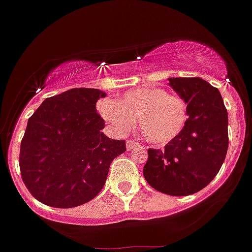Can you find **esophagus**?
I'll list each match as a JSON object with an SVG mask.
<instances>
[{"label": "esophagus", "mask_w": 252, "mask_h": 252, "mask_svg": "<svg viewBox=\"0 0 252 252\" xmlns=\"http://www.w3.org/2000/svg\"><path fill=\"white\" fill-rule=\"evenodd\" d=\"M139 146H141V144H139L137 141H132V139L126 141V150H128V151L134 150V148L139 147Z\"/></svg>", "instance_id": "obj_1"}]
</instances>
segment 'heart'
Returning <instances> with one entry per match:
<instances>
[{"label": "heart", "instance_id": "obj_1", "mask_svg": "<svg viewBox=\"0 0 252 252\" xmlns=\"http://www.w3.org/2000/svg\"><path fill=\"white\" fill-rule=\"evenodd\" d=\"M100 114L118 133H126L138 120L144 139L165 146L178 138L188 123L187 102L161 87L129 90L117 102L105 100Z\"/></svg>", "mask_w": 252, "mask_h": 252}]
</instances>
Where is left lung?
Wrapping results in <instances>:
<instances>
[{
	"mask_svg": "<svg viewBox=\"0 0 252 252\" xmlns=\"http://www.w3.org/2000/svg\"><path fill=\"white\" fill-rule=\"evenodd\" d=\"M170 86L188 104V123L162 150H148L144 179L167 195L198 192L220 171L228 150V115L217 87L199 77H171Z\"/></svg>",
	"mask_w": 252,
	"mask_h": 252,
	"instance_id": "1",
	"label": "left lung"
}]
</instances>
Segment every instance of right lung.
Returning a JSON list of instances; mask_svg holds the SVG:
<instances>
[{
    "mask_svg": "<svg viewBox=\"0 0 252 252\" xmlns=\"http://www.w3.org/2000/svg\"><path fill=\"white\" fill-rule=\"evenodd\" d=\"M106 94L97 89H71L48 97L28 120L20 146L25 187L40 203L73 208L95 198L126 141L101 132L105 122L96 102Z\"/></svg>",
    "mask_w": 252,
    "mask_h": 252,
    "instance_id": "right-lung-1",
    "label": "right lung"
}]
</instances>
